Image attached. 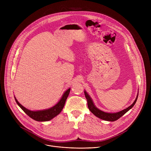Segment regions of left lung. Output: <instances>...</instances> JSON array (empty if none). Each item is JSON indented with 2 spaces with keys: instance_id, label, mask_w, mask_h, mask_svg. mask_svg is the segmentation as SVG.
Listing matches in <instances>:
<instances>
[{
  "instance_id": "left-lung-1",
  "label": "left lung",
  "mask_w": 151,
  "mask_h": 151,
  "mask_svg": "<svg viewBox=\"0 0 151 151\" xmlns=\"http://www.w3.org/2000/svg\"><path fill=\"white\" fill-rule=\"evenodd\" d=\"M84 95H85V97L87 99V101H88V108H89V109L91 111L95 116H96L97 117H99L100 119H101L102 120L108 121H112V122L117 120L118 119H119L121 117H122L124 114H125L129 110H130L134 106V105L135 104V103H136V101L137 100V99H138V94L137 97L135 100H134V102L133 103V104L131 105L128 108H127L126 109L121 111L118 112V113H105V112L102 111L97 108L96 107V106L94 105L92 99H91V97H89V95L87 93V92L86 91H84Z\"/></svg>"
}]
</instances>
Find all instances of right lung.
Instances as JSON below:
<instances>
[{"mask_svg":"<svg viewBox=\"0 0 151 151\" xmlns=\"http://www.w3.org/2000/svg\"><path fill=\"white\" fill-rule=\"evenodd\" d=\"M70 91V89H68L63 93L62 99L58 103V104L55 105L54 106L50 109L42 111H30L26 109L25 107H24L19 104L15 97L14 99L19 107L24 111L27 115H28L32 119H33L37 121H48L52 119L55 116L58 115L61 112V111L65 105V103L69 95Z\"/></svg>","mask_w":151,"mask_h":151,"instance_id":"right-lung-1","label":"right lung"}]
</instances>
